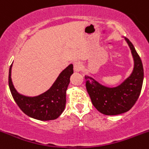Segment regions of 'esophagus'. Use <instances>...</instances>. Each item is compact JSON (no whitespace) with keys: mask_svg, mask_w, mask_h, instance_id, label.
Returning a JSON list of instances; mask_svg holds the SVG:
<instances>
[{"mask_svg":"<svg viewBox=\"0 0 149 149\" xmlns=\"http://www.w3.org/2000/svg\"><path fill=\"white\" fill-rule=\"evenodd\" d=\"M73 67H74V70L75 71H80L82 68V64L80 62H76L73 64Z\"/></svg>","mask_w":149,"mask_h":149,"instance_id":"1","label":"esophagus"}]
</instances>
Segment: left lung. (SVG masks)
I'll return each instance as SVG.
<instances>
[{"label":"left lung","mask_w":149,"mask_h":149,"mask_svg":"<svg viewBox=\"0 0 149 149\" xmlns=\"http://www.w3.org/2000/svg\"><path fill=\"white\" fill-rule=\"evenodd\" d=\"M134 61L132 73L118 87H104L93 79L85 76V85L92 104L101 113L116 115L131 109L140 96L143 81V67L132 43L126 37Z\"/></svg>","instance_id":"1"}]
</instances>
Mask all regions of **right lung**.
<instances>
[{
	"label": "right lung",
	"instance_id": "obj_1",
	"mask_svg": "<svg viewBox=\"0 0 149 149\" xmlns=\"http://www.w3.org/2000/svg\"><path fill=\"white\" fill-rule=\"evenodd\" d=\"M11 65L9 73V86L14 100L20 109L28 116L40 120L56 119L65 109L66 90L73 73V65L67 67L60 73L52 87L47 92L37 97L20 95L12 84Z\"/></svg>",
	"mask_w": 149,
	"mask_h": 149
}]
</instances>
